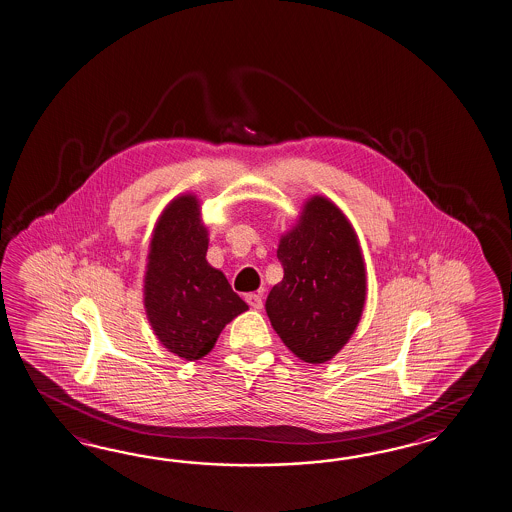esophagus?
<instances>
[{"mask_svg": "<svg viewBox=\"0 0 512 512\" xmlns=\"http://www.w3.org/2000/svg\"><path fill=\"white\" fill-rule=\"evenodd\" d=\"M246 302H248L251 309H263V296H261V294L251 292V294L246 296Z\"/></svg>", "mask_w": 512, "mask_h": 512, "instance_id": "34e87169", "label": "esophagus"}]
</instances>
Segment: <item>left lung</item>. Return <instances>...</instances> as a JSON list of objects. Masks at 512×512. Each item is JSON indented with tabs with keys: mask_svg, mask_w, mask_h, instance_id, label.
I'll use <instances>...</instances> for the list:
<instances>
[{
	"mask_svg": "<svg viewBox=\"0 0 512 512\" xmlns=\"http://www.w3.org/2000/svg\"><path fill=\"white\" fill-rule=\"evenodd\" d=\"M277 259L283 279L266 298L274 330L305 363L332 360L358 328L367 296L354 227L330 199L313 195L279 238Z\"/></svg>",
	"mask_w": 512,
	"mask_h": 512,
	"instance_id": "8db88e82",
	"label": "left lung"
}]
</instances>
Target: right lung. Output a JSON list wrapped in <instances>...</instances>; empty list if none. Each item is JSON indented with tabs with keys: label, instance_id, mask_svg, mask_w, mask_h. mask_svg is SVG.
I'll use <instances>...</instances> for the list:
<instances>
[{
	"label": "right lung",
	"instance_id": "add662e5",
	"mask_svg": "<svg viewBox=\"0 0 512 512\" xmlns=\"http://www.w3.org/2000/svg\"><path fill=\"white\" fill-rule=\"evenodd\" d=\"M207 249L199 199L175 197L152 231L143 305L158 341L186 361L207 356L225 324L248 311L223 272L208 264Z\"/></svg>",
	"mask_w": 512,
	"mask_h": 512
}]
</instances>
